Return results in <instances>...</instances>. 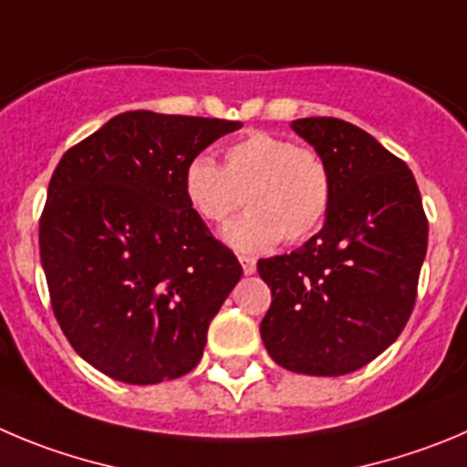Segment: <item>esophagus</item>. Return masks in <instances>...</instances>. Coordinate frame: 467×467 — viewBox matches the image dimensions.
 <instances>
[{"mask_svg":"<svg viewBox=\"0 0 467 467\" xmlns=\"http://www.w3.org/2000/svg\"><path fill=\"white\" fill-rule=\"evenodd\" d=\"M239 263H242L244 274H254L255 272V258H251V255H239Z\"/></svg>","mask_w":467,"mask_h":467,"instance_id":"esophagus-1","label":"esophagus"}]
</instances>
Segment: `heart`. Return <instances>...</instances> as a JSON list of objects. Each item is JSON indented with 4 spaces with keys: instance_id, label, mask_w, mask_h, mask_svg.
I'll list each match as a JSON object with an SVG mask.
<instances>
[{
    "instance_id": "obj_1",
    "label": "heart",
    "mask_w": 467,
    "mask_h": 467,
    "mask_svg": "<svg viewBox=\"0 0 467 467\" xmlns=\"http://www.w3.org/2000/svg\"><path fill=\"white\" fill-rule=\"evenodd\" d=\"M184 198L200 221L225 228L230 246L260 254L278 239L299 244L316 234L332 209L334 177L325 156L283 135L254 130L223 150V165L207 154L186 163Z\"/></svg>"
}]
</instances>
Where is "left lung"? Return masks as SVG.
Returning <instances> with one entry per match:
<instances>
[{"label":"left lung","mask_w":467,"mask_h":467,"mask_svg":"<svg viewBox=\"0 0 467 467\" xmlns=\"http://www.w3.org/2000/svg\"><path fill=\"white\" fill-rule=\"evenodd\" d=\"M293 129L332 168L334 198L316 237L258 263L272 290L260 337L287 371L343 376L376 359L410 320L429 221L410 168L373 135L337 117Z\"/></svg>","instance_id":"left-lung-1"}]
</instances>
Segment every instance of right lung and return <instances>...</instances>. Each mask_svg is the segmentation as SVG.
I'll list each match as a JSON object with an SVG mask.
<instances>
[{
	"mask_svg": "<svg viewBox=\"0 0 467 467\" xmlns=\"http://www.w3.org/2000/svg\"><path fill=\"white\" fill-rule=\"evenodd\" d=\"M242 121L130 110L62 156L38 248L52 313L112 380L193 371L242 265L184 198V168Z\"/></svg>",
	"mask_w": 467,
	"mask_h": 467,
	"instance_id": "1",
	"label": "right lung"
}]
</instances>
